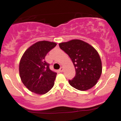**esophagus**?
<instances>
[{"label":"esophagus","mask_w":121,"mask_h":121,"mask_svg":"<svg viewBox=\"0 0 121 121\" xmlns=\"http://www.w3.org/2000/svg\"><path fill=\"white\" fill-rule=\"evenodd\" d=\"M59 70H60V72H63V70H64V68L63 67H61L60 69H59Z\"/></svg>","instance_id":"esophagus-1"}]
</instances>
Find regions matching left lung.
Here are the masks:
<instances>
[{
	"label": "left lung",
	"mask_w": 121,
	"mask_h": 121,
	"mask_svg": "<svg viewBox=\"0 0 121 121\" xmlns=\"http://www.w3.org/2000/svg\"><path fill=\"white\" fill-rule=\"evenodd\" d=\"M60 48L68 55L75 69L76 76L69 83L79 91L90 89L97 84L102 73V62L97 50L87 43L79 39L59 43Z\"/></svg>",
	"instance_id": "8db88e82"
}]
</instances>
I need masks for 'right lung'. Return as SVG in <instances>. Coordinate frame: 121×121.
I'll return each mask as SVG.
<instances>
[{
	"label": "right lung",
	"mask_w": 121,
	"mask_h": 121,
	"mask_svg": "<svg viewBox=\"0 0 121 121\" xmlns=\"http://www.w3.org/2000/svg\"><path fill=\"white\" fill-rule=\"evenodd\" d=\"M56 45L51 41H38L29 47L21 58L19 69L21 80L34 93H47L55 84L57 73L49 69L45 57Z\"/></svg>",
	"instance_id": "obj_1"
}]
</instances>
